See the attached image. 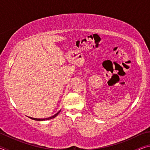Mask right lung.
Wrapping results in <instances>:
<instances>
[{
  "label": "right lung",
  "instance_id": "add662e5",
  "mask_svg": "<svg viewBox=\"0 0 150 150\" xmlns=\"http://www.w3.org/2000/svg\"><path fill=\"white\" fill-rule=\"evenodd\" d=\"M60 111H61V110H60L59 112H57L56 114H55V115H54V116H51V117H49V118H32V117H29V118L32 119V120H38V121H43V120H50V119H52V118H55V117H56V116H57L58 115H59V113L60 112Z\"/></svg>",
  "mask_w": 150,
  "mask_h": 150
}]
</instances>
